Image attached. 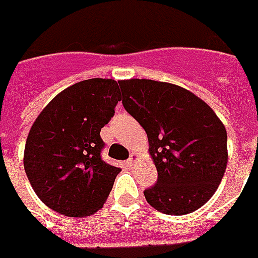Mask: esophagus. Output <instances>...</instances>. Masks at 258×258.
I'll return each instance as SVG.
<instances>
[{"instance_id": "34e87169", "label": "esophagus", "mask_w": 258, "mask_h": 258, "mask_svg": "<svg viewBox=\"0 0 258 258\" xmlns=\"http://www.w3.org/2000/svg\"><path fill=\"white\" fill-rule=\"evenodd\" d=\"M136 159H137V155L136 154H132L131 158L127 159V166H133V164L136 163Z\"/></svg>"}]
</instances>
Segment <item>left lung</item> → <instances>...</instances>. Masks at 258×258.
I'll list each match as a JSON object with an SVG mask.
<instances>
[{
	"label": "left lung",
	"instance_id": "left-lung-1",
	"mask_svg": "<svg viewBox=\"0 0 258 258\" xmlns=\"http://www.w3.org/2000/svg\"><path fill=\"white\" fill-rule=\"evenodd\" d=\"M122 104L150 141L158 181L144 196L167 215L195 212L218 189L227 166V132L190 91L162 81H118Z\"/></svg>",
	"mask_w": 258,
	"mask_h": 258
}]
</instances>
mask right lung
Listing matches in <instances>:
<instances>
[{"mask_svg": "<svg viewBox=\"0 0 258 258\" xmlns=\"http://www.w3.org/2000/svg\"><path fill=\"white\" fill-rule=\"evenodd\" d=\"M121 100L110 79L68 87L36 118L27 137L24 170L40 200L65 216H90L103 207L121 168L102 159L100 129Z\"/></svg>", "mask_w": 258, "mask_h": 258, "instance_id": "right-lung-1", "label": "right lung"}]
</instances>
